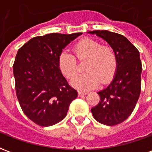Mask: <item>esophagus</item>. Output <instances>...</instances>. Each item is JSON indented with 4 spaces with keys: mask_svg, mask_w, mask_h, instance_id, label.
Returning <instances> with one entry per match:
<instances>
[{
    "mask_svg": "<svg viewBox=\"0 0 152 152\" xmlns=\"http://www.w3.org/2000/svg\"><path fill=\"white\" fill-rule=\"evenodd\" d=\"M87 94H88V93L86 92V91H79V92H78V95H79L80 97H82V96L84 95H86Z\"/></svg>",
    "mask_w": 152,
    "mask_h": 152,
    "instance_id": "obj_1",
    "label": "esophagus"
}]
</instances>
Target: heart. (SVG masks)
Masks as SVG:
<instances>
[{
	"label": "heart",
	"instance_id": "1",
	"mask_svg": "<svg viewBox=\"0 0 152 152\" xmlns=\"http://www.w3.org/2000/svg\"><path fill=\"white\" fill-rule=\"evenodd\" d=\"M74 52L79 60L86 59V72L79 74L71 80V85L79 90L95 88L100 82H107L114 76L117 65L116 54L112 47L101 45L99 41L89 38L83 39L74 46ZM58 66L63 75L72 78L77 72L75 56L63 50L58 57Z\"/></svg>",
	"mask_w": 152,
	"mask_h": 152
}]
</instances>
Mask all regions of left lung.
Returning a JSON list of instances; mask_svg holds the SVG:
<instances>
[{
	"label": "left lung",
	"instance_id": "1",
	"mask_svg": "<svg viewBox=\"0 0 152 152\" xmlns=\"http://www.w3.org/2000/svg\"><path fill=\"white\" fill-rule=\"evenodd\" d=\"M102 38L112 47L117 65L112 81L98 92L99 104L91 109L93 116L101 124L112 126L125 121L134 111L141 92L142 63L139 51L127 38L112 31H88Z\"/></svg>",
	"mask_w": 152,
	"mask_h": 152
}]
</instances>
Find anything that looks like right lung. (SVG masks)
<instances>
[{"instance_id": "1", "label": "right lung", "mask_w": 152, "mask_h": 152, "mask_svg": "<svg viewBox=\"0 0 152 152\" xmlns=\"http://www.w3.org/2000/svg\"><path fill=\"white\" fill-rule=\"evenodd\" d=\"M82 34L50 33L31 38L18 50L13 66L15 89L23 112L40 126L63 120L77 91L58 66L65 47Z\"/></svg>"}]
</instances>
